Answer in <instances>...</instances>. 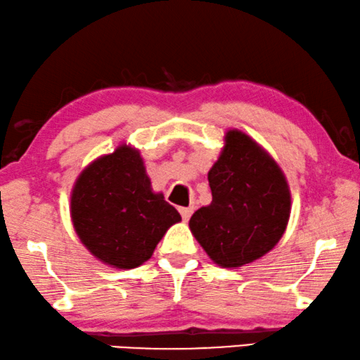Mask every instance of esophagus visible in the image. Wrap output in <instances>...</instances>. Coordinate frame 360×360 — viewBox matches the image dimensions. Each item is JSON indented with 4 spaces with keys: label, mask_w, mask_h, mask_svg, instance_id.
Returning a JSON list of instances; mask_svg holds the SVG:
<instances>
[{
    "label": "esophagus",
    "mask_w": 360,
    "mask_h": 360,
    "mask_svg": "<svg viewBox=\"0 0 360 360\" xmlns=\"http://www.w3.org/2000/svg\"><path fill=\"white\" fill-rule=\"evenodd\" d=\"M192 212H194V209H192V207H181V209H179V214H181L182 220H184V221H187V220L191 219Z\"/></svg>",
    "instance_id": "esophagus-1"
}]
</instances>
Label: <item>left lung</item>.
<instances>
[{"label":"left lung","instance_id":"1","mask_svg":"<svg viewBox=\"0 0 360 360\" xmlns=\"http://www.w3.org/2000/svg\"><path fill=\"white\" fill-rule=\"evenodd\" d=\"M209 184L210 205L191 217L189 229L215 264H250L279 243L290 217V189L279 165L251 136L226 131Z\"/></svg>","mask_w":360,"mask_h":360}]
</instances>
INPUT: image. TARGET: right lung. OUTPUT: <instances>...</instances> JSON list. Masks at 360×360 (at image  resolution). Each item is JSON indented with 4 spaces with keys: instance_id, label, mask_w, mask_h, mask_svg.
<instances>
[{
    "instance_id": "add662e5",
    "label": "right lung",
    "mask_w": 360,
    "mask_h": 360,
    "mask_svg": "<svg viewBox=\"0 0 360 360\" xmlns=\"http://www.w3.org/2000/svg\"><path fill=\"white\" fill-rule=\"evenodd\" d=\"M72 221L91 255L115 269L148 261L179 212L153 192L140 151L122 143L86 166L72 191Z\"/></svg>"
}]
</instances>
